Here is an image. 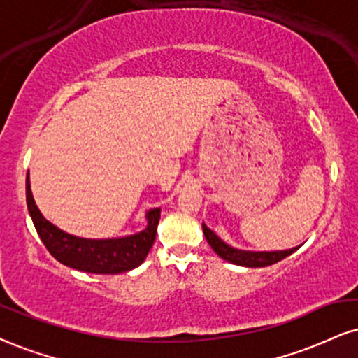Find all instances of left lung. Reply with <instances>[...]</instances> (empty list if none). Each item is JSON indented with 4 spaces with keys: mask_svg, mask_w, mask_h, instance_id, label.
I'll return each mask as SVG.
<instances>
[{
    "mask_svg": "<svg viewBox=\"0 0 358 358\" xmlns=\"http://www.w3.org/2000/svg\"><path fill=\"white\" fill-rule=\"evenodd\" d=\"M203 234L206 242L210 243V247L213 248V252L217 253L218 257L230 262V264L250 266V268H258V266H268L277 264V262L292 255V253L299 248L296 247L292 250H283V252H245V250H236L234 247H230V245H227L206 225H203Z\"/></svg>",
    "mask_w": 358,
    "mask_h": 358,
    "instance_id": "8db88e82",
    "label": "left lung"
}]
</instances>
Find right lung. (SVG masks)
Here are the masks:
<instances>
[{
	"mask_svg": "<svg viewBox=\"0 0 358 358\" xmlns=\"http://www.w3.org/2000/svg\"><path fill=\"white\" fill-rule=\"evenodd\" d=\"M27 203L31 220L40 235L41 242L56 260L70 268L88 273L115 275L136 268L143 264L150 248L157 236V227L160 222V208L148 212V227L140 234L124 236V238L108 240H86L64 234L56 228L40 213L34 205L29 178L27 175Z\"/></svg>",
	"mask_w": 358,
	"mask_h": 358,
	"instance_id": "obj_1",
	"label": "right lung"
}]
</instances>
